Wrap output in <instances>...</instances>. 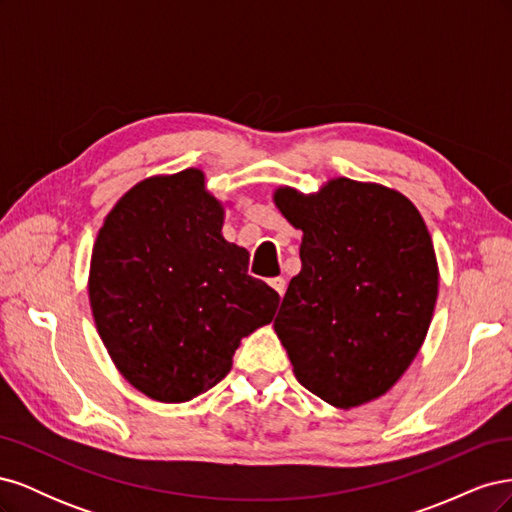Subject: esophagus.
<instances>
[{
	"instance_id": "esophagus-1",
	"label": "esophagus",
	"mask_w": 512,
	"mask_h": 512,
	"mask_svg": "<svg viewBox=\"0 0 512 512\" xmlns=\"http://www.w3.org/2000/svg\"><path fill=\"white\" fill-rule=\"evenodd\" d=\"M269 286L280 294V297H284V292H286V280L284 277H273V280H269Z\"/></svg>"
}]
</instances>
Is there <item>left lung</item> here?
Masks as SVG:
<instances>
[{
	"mask_svg": "<svg viewBox=\"0 0 512 512\" xmlns=\"http://www.w3.org/2000/svg\"><path fill=\"white\" fill-rule=\"evenodd\" d=\"M303 230L273 327L297 380L337 408L384 395L421 350L438 299L429 230L410 200L346 177L318 194L275 192Z\"/></svg>",
	"mask_w": 512,
	"mask_h": 512,
	"instance_id": "obj_1",
	"label": "left lung"
}]
</instances>
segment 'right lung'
<instances>
[{
    "label": "right lung",
    "instance_id": "1",
    "mask_svg": "<svg viewBox=\"0 0 512 512\" xmlns=\"http://www.w3.org/2000/svg\"><path fill=\"white\" fill-rule=\"evenodd\" d=\"M224 209L196 168L145 179L106 215L91 254L89 303L134 389L181 404L218 384L241 337L269 324L280 294L247 275L222 237Z\"/></svg>",
    "mask_w": 512,
    "mask_h": 512
}]
</instances>
